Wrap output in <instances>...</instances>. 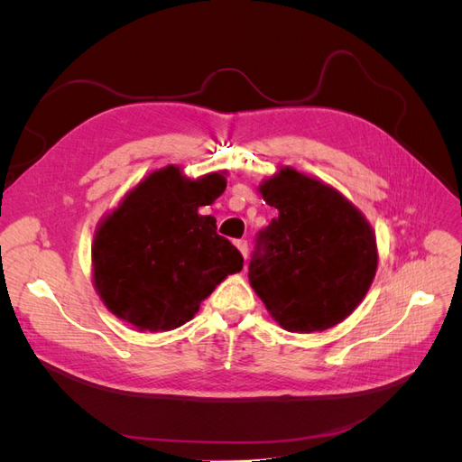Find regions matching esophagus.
I'll return each instance as SVG.
<instances>
[{
  "instance_id": "esophagus-1",
  "label": "esophagus",
  "mask_w": 462,
  "mask_h": 462,
  "mask_svg": "<svg viewBox=\"0 0 462 462\" xmlns=\"http://www.w3.org/2000/svg\"><path fill=\"white\" fill-rule=\"evenodd\" d=\"M235 245H236V248H239V253L243 254V258L246 260L248 258V243L245 239H241V241H235Z\"/></svg>"
}]
</instances>
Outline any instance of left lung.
I'll list each match as a JSON object with an SVG mask.
<instances>
[{
	"instance_id": "1",
	"label": "left lung",
	"mask_w": 462,
	"mask_h": 462,
	"mask_svg": "<svg viewBox=\"0 0 462 462\" xmlns=\"http://www.w3.org/2000/svg\"><path fill=\"white\" fill-rule=\"evenodd\" d=\"M277 217L258 233L250 285L292 333L337 326L366 297L377 268L375 235L339 190L282 167L260 185Z\"/></svg>"
}]
</instances>
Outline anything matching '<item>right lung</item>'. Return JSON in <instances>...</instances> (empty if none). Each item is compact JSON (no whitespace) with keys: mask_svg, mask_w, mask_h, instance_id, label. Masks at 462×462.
<instances>
[{"mask_svg":"<svg viewBox=\"0 0 462 462\" xmlns=\"http://www.w3.org/2000/svg\"><path fill=\"white\" fill-rule=\"evenodd\" d=\"M226 187L223 173L189 179L167 165L125 194L92 243L94 287L111 314L141 331L180 328L223 279L243 270L216 217L199 214Z\"/></svg>","mask_w":462,"mask_h":462,"instance_id":"1","label":"right lung"}]
</instances>
